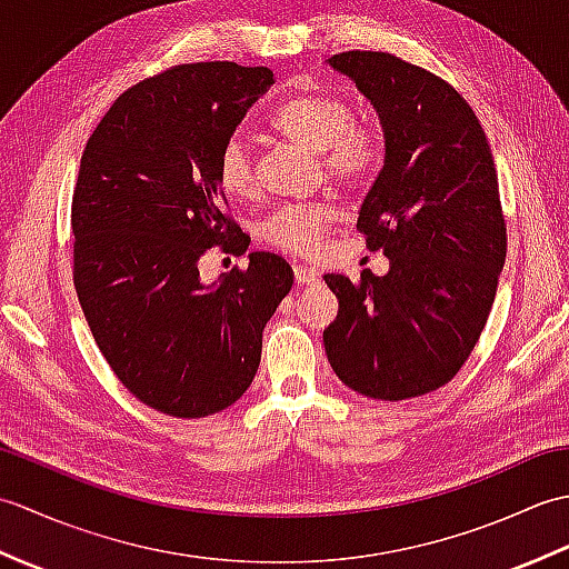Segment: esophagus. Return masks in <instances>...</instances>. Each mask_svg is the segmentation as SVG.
<instances>
[{"label":"esophagus","instance_id":"1","mask_svg":"<svg viewBox=\"0 0 569 569\" xmlns=\"http://www.w3.org/2000/svg\"><path fill=\"white\" fill-rule=\"evenodd\" d=\"M293 276H296V283L300 286H312L318 281V271L310 269V266H293Z\"/></svg>","mask_w":569,"mask_h":569}]
</instances>
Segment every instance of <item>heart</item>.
I'll return each instance as SVG.
<instances>
[{
	"mask_svg": "<svg viewBox=\"0 0 569 569\" xmlns=\"http://www.w3.org/2000/svg\"><path fill=\"white\" fill-rule=\"evenodd\" d=\"M269 124L296 147L318 153L322 176L332 186H365L379 171L383 137L369 122H357L352 104L330 92H296L276 107ZM217 183L229 198L253 192V159L249 143L229 137L217 153ZM337 222L330 204H288L261 224V237L288 253H316Z\"/></svg>",
	"mask_w": 569,
	"mask_h": 569,
	"instance_id": "1",
	"label": "heart"
}]
</instances>
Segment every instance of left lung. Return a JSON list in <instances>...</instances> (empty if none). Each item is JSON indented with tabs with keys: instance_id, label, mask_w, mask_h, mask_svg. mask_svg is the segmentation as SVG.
Returning <instances> with one entry per match:
<instances>
[{
	"instance_id": "left-lung-1",
	"label": "left lung",
	"mask_w": 569,
	"mask_h": 569,
	"mask_svg": "<svg viewBox=\"0 0 569 569\" xmlns=\"http://www.w3.org/2000/svg\"><path fill=\"white\" fill-rule=\"evenodd\" d=\"M328 63L379 112L386 156L361 202L367 249L389 273H325L340 300L322 342L349 389L381 401L430 393L462 369L485 330L506 259L499 178L467 100L430 70L381 51Z\"/></svg>"
}]
</instances>
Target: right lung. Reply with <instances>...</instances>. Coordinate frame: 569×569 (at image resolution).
<instances>
[{
	"mask_svg": "<svg viewBox=\"0 0 569 569\" xmlns=\"http://www.w3.org/2000/svg\"><path fill=\"white\" fill-rule=\"evenodd\" d=\"M271 84L261 66H176L119 94L82 151L70 212L78 300L117 379L166 416L220 413L249 389L261 332L293 286L269 251L212 286L198 269L212 247H249L222 212L217 153Z\"/></svg>",
	"mask_w": 569,
	"mask_h": 569,
	"instance_id": "1",
	"label": "right lung"
}]
</instances>
